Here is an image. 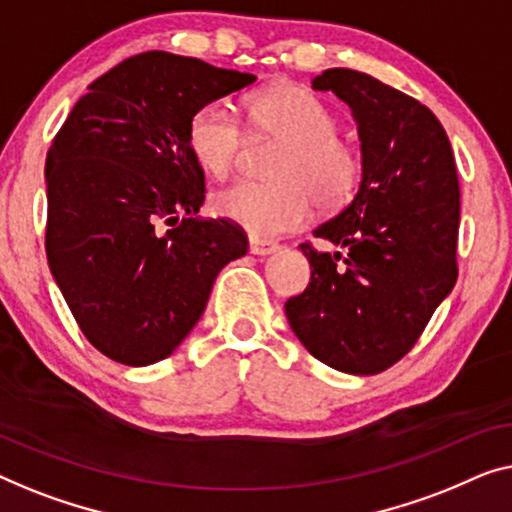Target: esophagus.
<instances>
[{
    "instance_id": "obj_1",
    "label": "esophagus",
    "mask_w": 512,
    "mask_h": 512,
    "mask_svg": "<svg viewBox=\"0 0 512 512\" xmlns=\"http://www.w3.org/2000/svg\"><path fill=\"white\" fill-rule=\"evenodd\" d=\"M248 243H250V253H253V255H271L273 250H278L276 241L259 239V236H250Z\"/></svg>"
}]
</instances>
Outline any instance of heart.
<instances>
[{
    "instance_id": "1",
    "label": "heart",
    "mask_w": 512,
    "mask_h": 512,
    "mask_svg": "<svg viewBox=\"0 0 512 512\" xmlns=\"http://www.w3.org/2000/svg\"><path fill=\"white\" fill-rule=\"evenodd\" d=\"M253 141H280L271 164L276 181H239L213 194V211L255 236H276L304 225L318 204L336 211L362 181V155L336 134V115L318 95L276 83L246 99ZM187 143L201 167L227 176L246 150V132L225 104H206L187 125Z\"/></svg>"
}]
</instances>
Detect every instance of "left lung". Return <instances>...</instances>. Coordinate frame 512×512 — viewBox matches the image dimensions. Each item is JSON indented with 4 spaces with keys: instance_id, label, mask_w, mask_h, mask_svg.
I'll return each mask as SVG.
<instances>
[{
    "instance_id": "8db88e82",
    "label": "left lung",
    "mask_w": 512,
    "mask_h": 512,
    "mask_svg": "<svg viewBox=\"0 0 512 512\" xmlns=\"http://www.w3.org/2000/svg\"><path fill=\"white\" fill-rule=\"evenodd\" d=\"M313 90L352 109L362 141L355 199L311 241V283L287 299L285 315L306 350L331 369L371 376L397 364L422 336L457 280L459 178L448 134L406 92L352 69H327Z\"/></svg>"
}]
</instances>
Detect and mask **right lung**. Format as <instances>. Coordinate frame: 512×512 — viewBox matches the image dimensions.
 I'll return each mask as SVG.
<instances>
[{
    "label": "right lung",
    "instance_id": "add662e5",
    "mask_svg": "<svg viewBox=\"0 0 512 512\" xmlns=\"http://www.w3.org/2000/svg\"><path fill=\"white\" fill-rule=\"evenodd\" d=\"M253 74L148 50L90 83L46 157V257L85 338L113 362L167 359L204 313L222 266L248 253L227 218H201L194 111Z\"/></svg>",
    "mask_w": 512,
    "mask_h": 512
}]
</instances>
